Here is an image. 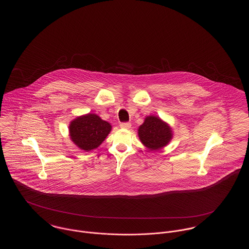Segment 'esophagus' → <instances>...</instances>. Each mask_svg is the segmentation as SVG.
Instances as JSON below:
<instances>
[{
    "label": "esophagus",
    "mask_w": 249,
    "mask_h": 249,
    "mask_svg": "<svg viewBox=\"0 0 249 249\" xmlns=\"http://www.w3.org/2000/svg\"><path fill=\"white\" fill-rule=\"evenodd\" d=\"M131 124L130 122H121L120 123V128L122 129H130Z\"/></svg>",
    "instance_id": "1"
}]
</instances>
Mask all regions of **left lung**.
I'll return each mask as SVG.
<instances>
[{"label": "left lung", "mask_w": 249, "mask_h": 249, "mask_svg": "<svg viewBox=\"0 0 249 249\" xmlns=\"http://www.w3.org/2000/svg\"><path fill=\"white\" fill-rule=\"evenodd\" d=\"M138 135L146 147L150 150H158L170 142L173 134L171 128L161 119L150 116L139 127Z\"/></svg>", "instance_id": "1"}]
</instances>
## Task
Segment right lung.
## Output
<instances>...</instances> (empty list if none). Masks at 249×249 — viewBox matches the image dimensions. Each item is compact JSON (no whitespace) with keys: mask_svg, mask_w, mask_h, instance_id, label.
<instances>
[{"mask_svg":"<svg viewBox=\"0 0 249 249\" xmlns=\"http://www.w3.org/2000/svg\"><path fill=\"white\" fill-rule=\"evenodd\" d=\"M111 125L95 114H88L72 120L69 127L71 141L79 148L89 151L105 141Z\"/></svg>","mask_w":249,"mask_h":249,"instance_id":"right-lung-1","label":"right lung"}]
</instances>
